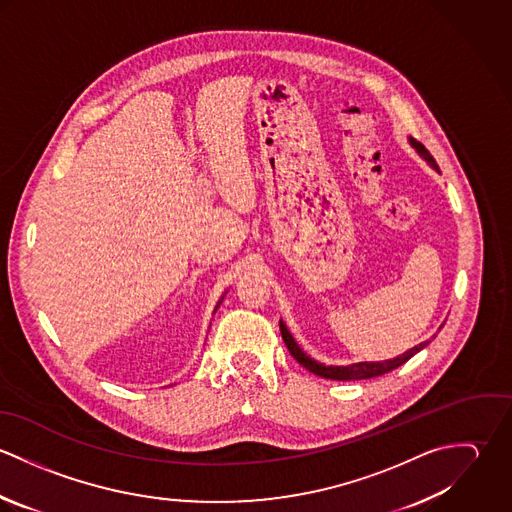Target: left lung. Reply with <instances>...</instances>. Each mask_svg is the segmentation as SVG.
Wrapping results in <instances>:
<instances>
[{
  "instance_id": "1",
  "label": "left lung",
  "mask_w": 512,
  "mask_h": 512,
  "mask_svg": "<svg viewBox=\"0 0 512 512\" xmlns=\"http://www.w3.org/2000/svg\"><path fill=\"white\" fill-rule=\"evenodd\" d=\"M410 144L418 149V153H420V155H424V159H426V161H430V163L438 169V165H436L434 157L430 155V151H428L426 147L422 146L420 142H416V140H410ZM280 331H282V339H284V343H286V347H288L290 355H292L293 359H295L299 365L305 366L309 372H313V374H317V376L331 378V380H363V378L382 376V374H386V372H390V370H394V368L404 365L408 359H412L416 353H420V351L430 343V341H424V343H420L418 347H414V349L406 351L404 355H400V357H396V359H390V361H382V363H359V365L349 366H325L321 365V363H315L313 359H309V357H307V355L297 347V343L293 341V337L290 335L288 327H286L282 321H280Z\"/></svg>"
}]
</instances>
